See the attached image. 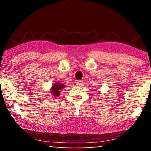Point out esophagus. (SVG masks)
Here are the masks:
<instances>
[{
    "label": "esophagus",
    "mask_w": 151,
    "mask_h": 151,
    "mask_svg": "<svg viewBox=\"0 0 151 151\" xmlns=\"http://www.w3.org/2000/svg\"><path fill=\"white\" fill-rule=\"evenodd\" d=\"M82 84H83V82L82 81H77V82H76V85L78 86H82Z\"/></svg>",
    "instance_id": "esophagus-1"
}]
</instances>
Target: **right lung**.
<instances>
[{
	"label": "right lung",
	"mask_w": 151,
	"mask_h": 151,
	"mask_svg": "<svg viewBox=\"0 0 151 151\" xmlns=\"http://www.w3.org/2000/svg\"><path fill=\"white\" fill-rule=\"evenodd\" d=\"M65 87V86L63 83L56 82V83H54L52 84L49 91L51 93V94L52 95L54 98H56L58 97H59L60 92L62 91V89Z\"/></svg>",
	"instance_id": "obj_1"
}]
</instances>
